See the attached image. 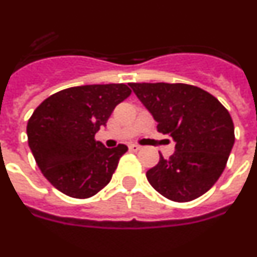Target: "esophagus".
<instances>
[{
    "label": "esophagus",
    "mask_w": 257,
    "mask_h": 257,
    "mask_svg": "<svg viewBox=\"0 0 257 257\" xmlns=\"http://www.w3.org/2000/svg\"><path fill=\"white\" fill-rule=\"evenodd\" d=\"M129 150H131V152H139V150H141V146L136 145V144H131V145H129Z\"/></svg>",
    "instance_id": "esophagus-1"
}]
</instances>
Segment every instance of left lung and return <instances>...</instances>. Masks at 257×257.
<instances>
[{"label":"left lung","mask_w":257,"mask_h":257,"mask_svg":"<svg viewBox=\"0 0 257 257\" xmlns=\"http://www.w3.org/2000/svg\"><path fill=\"white\" fill-rule=\"evenodd\" d=\"M157 120V131L176 142L170 158L146 172L153 188L171 201L187 202L212 188L235 142L234 122L218 99L187 83H129Z\"/></svg>","instance_id":"1"}]
</instances>
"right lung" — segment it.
Returning a JSON list of instances; mask_svg holds the SVG:
<instances>
[{"label": "right lung", "instance_id": "right-lung-1", "mask_svg": "<svg viewBox=\"0 0 257 257\" xmlns=\"http://www.w3.org/2000/svg\"><path fill=\"white\" fill-rule=\"evenodd\" d=\"M131 94L124 83L75 86L51 95L34 111L27 122L29 146L55 188L88 198L111 182L128 146L107 149L95 133Z\"/></svg>", "mask_w": 257, "mask_h": 257}]
</instances>
